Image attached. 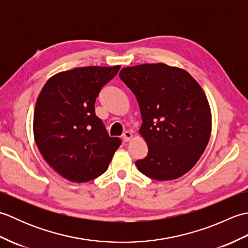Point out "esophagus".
Instances as JSON below:
<instances>
[{"label": "esophagus", "instance_id": "34e87169", "mask_svg": "<svg viewBox=\"0 0 248 248\" xmlns=\"http://www.w3.org/2000/svg\"><path fill=\"white\" fill-rule=\"evenodd\" d=\"M131 139H132V133L130 131H124L123 134V140L124 141H129Z\"/></svg>", "mask_w": 248, "mask_h": 248}]
</instances>
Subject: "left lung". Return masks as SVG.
I'll list each match as a JSON object with an SVG mask.
<instances>
[{
    "label": "left lung",
    "mask_w": 248,
    "mask_h": 248,
    "mask_svg": "<svg viewBox=\"0 0 248 248\" xmlns=\"http://www.w3.org/2000/svg\"><path fill=\"white\" fill-rule=\"evenodd\" d=\"M120 80L138 100L140 132L148 146L135 165L157 181L173 180L196 164L211 133L207 97L192 76L165 64L123 68Z\"/></svg>",
    "instance_id": "left-lung-1"
}]
</instances>
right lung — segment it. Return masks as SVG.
Wrapping results in <instances>:
<instances>
[{
	"label": "right lung",
	"instance_id": "obj_1",
	"mask_svg": "<svg viewBox=\"0 0 248 248\" xmlns=\"http://www.w3.org/2000/svg\"><path fill=\"white\" fill-rule=\"evenodd\" d=\"M120 66L83 67L50 78L37 99L34 135L46 163L72 182H87L108 170L121 145L94 112L102 87Z\"/></svg>",
	"mask_w": 248,
	"mask_h": 248
}]
</instances>
